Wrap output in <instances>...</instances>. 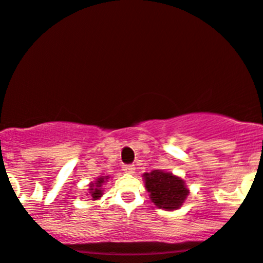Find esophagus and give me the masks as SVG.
Returning <instances> with one entry per match:
<instances>
[{
	"mask_svg": "<svg viewBox=\"0 0 263 263\" xmlns=\"http://www.w3.org/2000/svg\"><path fill=\"white\" fill-rule=\"evenodd\" d=\"M122 170L126 172V174H134L135 166L134 164H125V166L122 167Z\"/></svg>",
	"mask_w": 263,
	"mask_h": 263,
	"instance_id": "34e87169",
	"label": "esophagus"
}]
</instances>
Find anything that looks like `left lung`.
Listing matches in <instances>:
<instances>
[{"mask_svg": "<svg viewBox=\"0 0 263 263\" xmlns=\"http://www.w3.org/2000/svg\"><path fill=\"white\" fill-rule=\"evenodd\" d=\"M145 183L149 198L158 209L176 210L183 203L189 195L182 178L176 177L170 172L155 170L151 174H145Z\"/></svg>", "mask_w": 263, "mask_h": 263, "instance_id": "obj_1", "label": "left lung"}]
</instances>
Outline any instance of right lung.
I'll use <instances>...</instances> for the list:
<instances>
[{"mask_svg":"<svg viewBox=\"0 0 263 263\" xmlns=\"http://www.w3.org/2000/svg\"><path fill=\"white\" fill-rule=\"evenodd\" d=\"M107 176L106 177L97 178L96 183L89 184V196L92 197V200H97V198L102 196V190H101V184L105 182V180H107Z\"/></svg>","mask_w":263,"mask_h":263,"instance_id":"right-lung-1","label":"right lung"}]
</instances>
